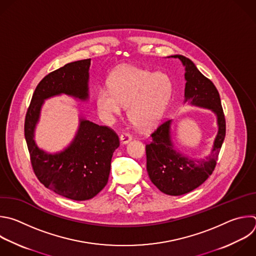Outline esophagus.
<instances>
[{
    "mask_svg": "<svg viewBox=\"0 0 256 256\" xmlns=\"http://www.w3.org/2000/svg\"><path fill=\"white\" fill-rule=\"evenodd\" d=\"M132 140V136L130 134H128V132H124V134H122V136H120V142H122V144H128V142H130Z\"/></svg>",
    "mask_w": 256,
    "mask_h": 256,
    "instance_id": "esophagus-1",
    "label": "esophagus"
}]
</instances>
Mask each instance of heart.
<instances>
[{
  "instance_id": "1",
  "label": "heart",
  "mask_w": 256,
  "mask_h": 256,
  "mask_svg": "<svg viewBox=\"0 0 256 256\" xmlns=\"http://www.w3.org/2000/svg\"><path fill=\"white\" fill-rule=\"evenodd\" d=\"M108 83L110 88L98 92L100 110L110 118L120 114L122 104H128V116L138 128H148L162 116L173 92L166 74L132 66L116 69Z\"/></svg>"
}]
</instances>
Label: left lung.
Masks as SVG:
<instances>
[{"mask_svg": "<svg viewBox=\"0 0 256 256\" xmlns=\"http://www.w3.org/2000/svg\"><path fill=\"white\" fill-rule=\"evenodd\" d=\"M185 66V102L211 110L217 116L218 134L209 156L194 160L174 150L171 140L172 120L162 122L146 144V171L152 184L162 193L179 196L203 184L214 171L226 134V122L219 92L213 82L204 76L185 56L174 55Z\"/></svg>", "mask_w": 256, "mask_h": 256, "instance_id": "obj_1", "label": "left lung"}]
</instances>
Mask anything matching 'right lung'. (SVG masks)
<instances>
[{
	"instance_id": "obj_1",
	"label": "right lung",
	"mask_w": 256,
	"mask_h": 256,
	"mask_svg": "<svg viewBox=\"0 0 256 256\" xmlns=\"http://www.w3.org/2000/svg\"><path fill=\"white\" fill-rule=\"evenodd\" d=\"M90 59L68 63L47 74L37 85L28 108L24 132L33 171L38 180L58 195L85 201L98 195L108 184L118 136L106 126L80 120L77 134L68 148L47 154L34 142V130L43 102L65 94L81 100L88 98Z\"/></svg>"
}]
</instances>
